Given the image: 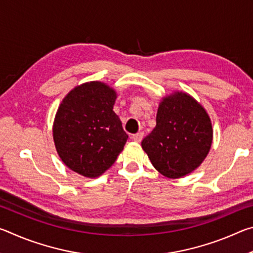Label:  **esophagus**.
Instances as JSON below:
<instances>
[{
	"label": "esophagus",
	"mask_w": 253,
	"mask_h": 253,
	"mask_svg": "<svg viewBox=\"0 0 253 253\" xmlns=\"http://www.w3.org/2000/svg\"><path fill=\"white\" fill-rule=\"evenodd\" d=\"M143 136H144L143 132H137V134H134V135L131 136V139L134 140V142H136V143H139L140 140H142Z\"/></svg>",
	"instance_id": "esophagus-1"
}]
</instances>
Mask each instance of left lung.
I'll return each instance as SVG.
<instances>
[{"label":"left lung","instance_id":"left-lung-1","mask_svg":"<svg viewBox=\"0 0 253 253\" xmlns=\"http://www.w3.org/2000/svg\"><path fill=\"white\" fill-rule=\"evenodd\" d=\"M212 140L207 110L187 92L176 90L162 98L156 126L143 139L142 147L162 175L179 178L202 164Z\"/></svg>","mask_w":253,"mask_h":253}]
</instances>
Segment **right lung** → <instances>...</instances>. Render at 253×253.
Masks as SVG:
<instances>
[{"label":"right lung","instance_id":"right-lung-1","mask_svg":"<svg viewBox=\"0 0 253 253\" xmlns=\"http://www.w3.org/2000/svg\"><path fill=\"white\" fill-rule=\"evenodd\" d=\"M117 92L101 81L76 85L55 114L52 135L59 157L67 168L96 178L111 168L128 135L113 110Z\"/></svg>","mask_w":253,"mask_h":253}]
</instances>
